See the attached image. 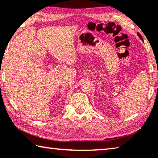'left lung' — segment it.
I'll return each instance as SVG.
<instances>
[{
    "instance_id": "1",
    "label": "left lung",
    "mask_w": 158,
    "mask_h": 158,
    "mask_svg": "<svg viewBox=\"0 0 158 158\" xmlns=\"http://www.w3.org/2000/svg\"><path fill=\"white\" fill-rule=\"evenodd\" d=\"M137 35H138V36L139 37V38H140V39H141V40H142V41H143V39H142V35H141V34H140L139 33H138V32H137Z\"/></svg>"
}]
</instances>
